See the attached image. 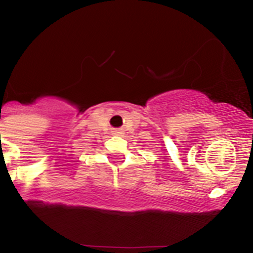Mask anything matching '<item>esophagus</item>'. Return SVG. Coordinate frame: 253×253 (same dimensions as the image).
<instances>
[{"label": "esophagus", "instance_id": "1", "mask_svg": "<svg viewBox=\"0 0 253 253\" xmlns=\"http://www.w3.org/2000/svg\"><path fill=\"white\" fill-rule=\"evenodd\" d=\"M115 133H120V130H115Z\"/></svg>", "mask_w": 253, "mask_h": 253}]
</instances>
